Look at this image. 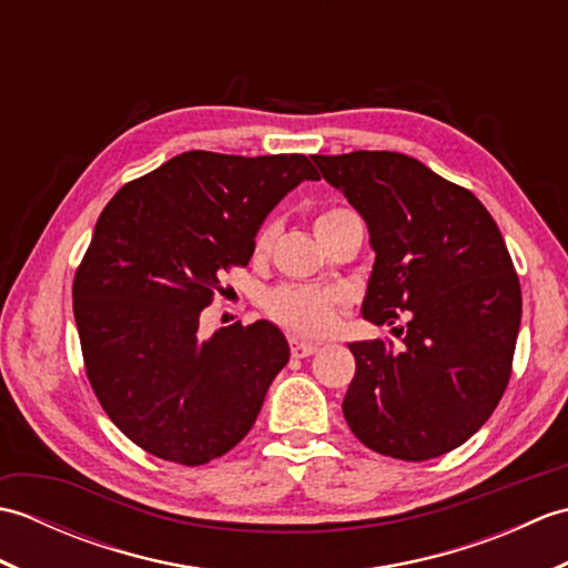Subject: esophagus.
Segmentation results:
<instances>
[{"label": "esophagus", "instance_id": "1", "mask_svg": "<svg viewBox=\"0 0 568 568\" xmlns=\"http://www.w3.org/2000/svg\"><path fill=\"white\" fill-rule=\"evenodd\" d=\"M291 352L295 358H305L320 352V344H312V342H303V339H291Z\"/></svg>", "mask_w": 568, "mask_h": 568}]
</instances>
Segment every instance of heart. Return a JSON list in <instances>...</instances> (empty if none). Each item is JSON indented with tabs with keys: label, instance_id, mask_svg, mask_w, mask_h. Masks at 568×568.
<instances>
[{
	"label": "heart",
	"instance_id": "obj_1",
	"mask_svg": "<svg viewBox=\"0 0 568 568\" xmlns=\"http://www.w3.org/2000/svg\"><path fill=\"white\" fill-rule=\"evenodd\" d=\"M354 214L346 210H329L322 212L315 220L317 234L324 229L336 224L344 216ZM273 239V229L265 226L256 239V248L265 251ZM268 312L275 322L291 332L305 334V336H320L327 334L334 327L336 307H339V295L332 291H320V287H305V285H283L268 295Z\"/></svg>",
	"mask_w": 568,
	"mask_h": 568
}]
</instances>
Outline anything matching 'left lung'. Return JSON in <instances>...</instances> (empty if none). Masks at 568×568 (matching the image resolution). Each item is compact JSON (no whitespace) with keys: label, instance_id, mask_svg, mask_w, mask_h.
<instances>
[{"label":"left lung","instance_id":"obj_1","mask_svg":"<svg viewBox=\"0 0 568 568\" xmlns=\"http://www.w3.org/2000/svg\"><path fill=\"white\" fill-rule=\"evenodd\" d=\"M364 216L376 253L361 315L400 346L352 342L344 417L368 449L427 462L484 427L508 388L523 320L520 281L474 192L393 151L312 155Z\"/></svg>","mask_w":568,"mask_h":568}]
</instances>
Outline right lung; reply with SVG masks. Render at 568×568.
I'll list each match as a JSON object with an SVG mask.
<instances>
[{
    "label": "right lung",
    "mask_w": 568,
    "mask_h": 568,
    "mask_svg": "<svg viewBox=\"0 0 568 568\" xmlns=\"http://www.w3.org/2000/svg\"><path fill=\"white\" fill-rule=\"evenodd\" d=\"M305 180L320 173L300 153L187 151L100 214L72 312L92 390L141 449L200 466L253 427L291 346L268 320L202 336L200 315L220 273L248 263L265 216Z\"/></svg>",
    "instance_id": "1"
}]
</instances>
